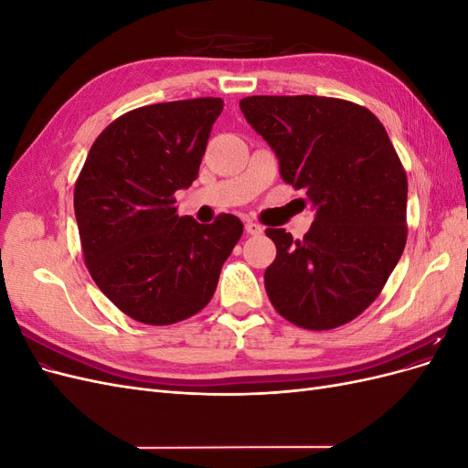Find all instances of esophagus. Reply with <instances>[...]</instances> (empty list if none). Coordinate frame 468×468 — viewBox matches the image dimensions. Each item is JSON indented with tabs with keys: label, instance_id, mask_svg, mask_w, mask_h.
<instances>
[{
	"label": "esophagus",
	"instance_id": "1",
	"mask_svg": "<svg viewBox=\"0 0 468 468\" xmlns=\"http://www.w3.org/2000/svg\"><path fill=\"white\" fill-rule=\"evenodd\" d=\"M246 232H248V234H251V236H260V234L263 232V226H261V224H258V222H251V220H248V222H246Z\"/></svg>",
	"mask_w": 468,
	"mask_h": 468
}]
</instances>
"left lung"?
<instances>
[{"label":"left lung","instance_id":"left-lung-1","mask_svg":"<svg viewBox=\"0 0 468 468\" xmlns=\"http://www.w3.org/2000/svg\"><path fill=\"white\" fill-rule=\"evenodd\" d=\"M246 121L279 160L281 177L316 210L294 239L267 229L277 248L265 291L277 313L306 330L357 318L380 294L408 236V179L369 109L320 95H251Z\"/></svg>","mask_w":468,"mask_h":468}]
</instances>
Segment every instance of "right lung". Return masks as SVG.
Segmentation results:
<instances>
[{
  "label": "right lung",
  "mask_w": 468,
  "mask_h": 468,
  "mask_svg": "<svg viewBox=\"0 0 468 468\" xmlns=\"http://www.w3.org/2000/svg\"><path fill=\"white\" fill-rule=\"evenodd\" d=\"M220 97L138 107L97 136L74 187L83 260L126 316L167 325L203 310L244 224L179 217L177 189L199 176Z\"/></svg>",
  "instance_id": "obj_1"
}]
</instances>
